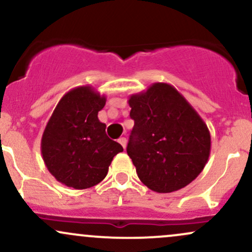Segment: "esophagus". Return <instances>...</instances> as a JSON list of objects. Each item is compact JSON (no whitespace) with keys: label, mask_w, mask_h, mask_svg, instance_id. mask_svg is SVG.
<instances>
[{"label":"esophagus","mask_w":252,"mask_h":252,"mask_svg":"<svg viewBox=\"0 0 252 252\" xmlns=\"http://www.w3.org/2000/svg\"><path fill=\"white\" fill-rule=\"evenodd\" d=\"M118 142H120L121 146H122L123 148L126 149V137H120V138H118Z\"/></svg>","instance_id":"1"}]
</instances>
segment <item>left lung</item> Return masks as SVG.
Here are the masks:
<instances>
[{
    "instance_id": "obj_1",
    "label": "left lung",
    "mask_w": 252,
    "mask_h": 252,
    "mask_svg": "<svg viewBox=\"0 0 252 252\" xmlns=\"http://www.w3.org/2000/svg\"><path fill=\"white\" fill-rule=\"evenodd\" d=\"M134 120L126 153L140 180L158 193L184 189L211 153L206 123L174 86L154 83L128 99Z\"/></svg>"
}]
</instances>
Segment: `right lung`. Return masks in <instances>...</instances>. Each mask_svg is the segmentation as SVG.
<instances>
[{"label": "right lung", "instance_id": "right-lung-1", "mask_svg": "<svg viewBox=\"0 0 252 252\" xmlns=\"http://www.w3.org/2000/svg\"><path fill=\"white\" fill-rule=\"evenodd\" d=\"M105 102L106 97L92 86H78L63 94L46 124L41 138L43 162L65 186L85 189L99 184L114 156L123 152L98 120Z\"/></svg>", "mask_w": 252, "mask_h": 252}]
</instances>
